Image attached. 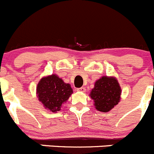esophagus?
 Listing matches in <instances>:
<instances>
[{
  "label": "esophagus",
  "instance_id": "obj_1",
  "mask_svg": "<svg viewBox=\"0 0 154 154\" xmlns=\"http://www.w3.org/2000/svg\"><path fill=\"white\" fill-rule=\"evenodd\" d=\"M77 91L83 92V93H84V92L86 91V89H85V87H80V88H77Z\"/></svg>",
  "mask_w": 154,
  "mask_h": 154
}]
</instances>
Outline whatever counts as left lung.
<instances>
[{"instance_id":"left-lung-1","label":"left lung","mask_w":154,"mask_h":154,"mask_svg":"<svg viewBox=\"0 0 154 154\" xmlns=\"http://www.w3.org/2000/svg\"><path fill=\"white\" fill-rule=\"evenodd\" d=\"M121 93L122 90L116 77L103 76L96 81L90 96L98 111L107 112L119 104Z\"/></svg>"}]
</instances>
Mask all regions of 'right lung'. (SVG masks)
Wrapping results in <instances>:
<instances>
[{
  "label": "right lung",
  "mask_w": 154,
  "mask_h": 154,
  "mask_svg": "<svg viewBox=\"0 0 154 154\" xmlns=\"http://www.w3.org/2000/svg\"><path fill=\"white\" fill-rule=\"evenodd\" d=\"M72 93L70 84H65L56 74L42 77L36 87L38 100L52 112L60 111L63 103L67 101Z\"/></svg>",
  "instance_id": "right-lung-1"
}]
</instances>
